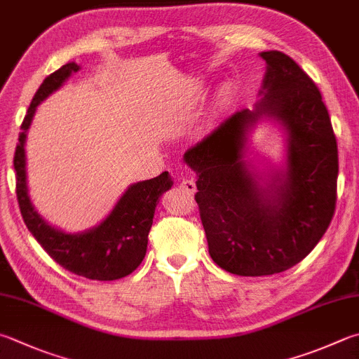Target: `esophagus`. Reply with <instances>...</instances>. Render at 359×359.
I'll use <instances>...</instances> for the list:
<instances>
[{
  "instance_id": "34e87169",
  "label": "esophagus",
  "mask_w": 359,
  "mask_h": 359,
  "mask_svg": "<svg viewBox=\"0 0 359 359\" xmlns=\"http://www.w3.org/2000/svg\"><path fill=\"white\" fill-rule=\"evenodd\" d=\"M180 187L182 189V191L187 192V194H191V195H194L195 192H197V184H195L194 180H187V178L182 180L180 182Z\"/></svg>"
}]
</instances>
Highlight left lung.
<instances>
[{"label":"left lung","instance_id":"1","mask_svg":"<svg viewBox=\"0 0 359 359\" xmlns=\"http://www.w3.org/2000/svg\"><path fill=\"white\" fill-rule=\"evenodd\" d=\"M267 72L255 111L241 109L184 153L197 173L195 200L209 255L241 276L285 272L311 253L336 209L339 159L330 114L314 81L281 51H262ZM261 116L288 131V167L262 189L243 161Z\"/></svg>","mask_w":359,"mask_h":359}]
</instances>
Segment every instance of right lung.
Instances as JSON below:
<instances>
[{"mask_svg": "<svg viewBox=\"0 0 359 359\" xmlns=\"http://www.w3.org/2000/svg\"><path fill=\"white\" fill-rule=\"evenodd\" d=\"M78 70L79 65L74 62L62 65L43 79L31 101L13 156V168L17 173V200L31 234L59 266L84 278L112 281L133 273L144 261L154 209L161 195L172 187L173 181L168 172H162L156 178L130 186L112 212L98 226L84 233H64L40 217L29 200L26 182V133L40 101L57 90L65 79Z\"/></svg>", "mask_w": 359, "mask_h": 359, "instance_id": "right-lung-1", "label": "right lung"}]
</instances>
